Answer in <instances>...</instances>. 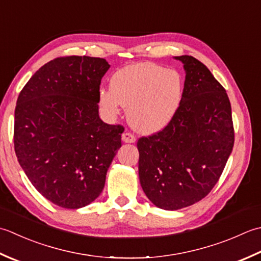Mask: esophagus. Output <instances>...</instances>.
<instances>
[{
	"label": "esophagus",
	"instance_id": "esophagus-1",
	"mask_svg": "<svg viewBox=\"0 0 261 261\" xmlns=\"http://www.w3.org/2000/svg\"><path fill=\"white\" fill-rule=\"evenodd\" d=\"M121 140H123L124 143H135L136 138L134 135H132L130 133H124L123 136H121Z\"/></svg>",
	"mask_w": 261,
	"mask_h": 261
}]
</instances>
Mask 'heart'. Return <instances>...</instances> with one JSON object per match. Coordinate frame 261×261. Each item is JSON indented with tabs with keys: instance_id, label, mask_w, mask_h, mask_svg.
Returning <instances> with one entry per match:
<instances>
[{
	"instance_id": "b5f03b06",
	"label": "heart",
	"mask_w": 261,
	"mask_h": 261,
	"mask_svg": "<svg viewBox=\"0 0 261 261\" xmlns=\"http://www.w3.org/2000/svg\"><path fill=\"white\" fill-rule=\"evenodd\" d=\"M184 82L180 73L154 63H137L114 73L110 90L99 92V102L116 115L127 108V118L134 128L152 134L164 128L181 102Z\"/></svg>"
}]
</instances>
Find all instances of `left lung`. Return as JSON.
<instances>
[{"instance_id": "left-lung-1", "label": "left lung", "mask_w": 261, "mask_h": 261, "mask_svg": "<svg viewBox=\"0 0 261 261\" xmlns=\"http://www.w3.org/2000/svg\"><path fill=\"white\" fill-rule=\"evenodd\" d=\"M186 72L181 102L164 128L137 142L138 177L159 208L175 211L210 194L234 144L225 89L203 63L175 56Z\"/></svg>"}]
</instances>
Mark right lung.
<instances>
[{
  "label": "right lung",
  "instance_id": "right-lung-1",
  "mask_svg": "<svg viewBox=\"0 0 261 261\" xmlns=\"http://www.w3.org/2000/svg\"><path fill=\"white\" fill-rule=\"evenodd\" d=\"M105 58L58 57L27 82L14 111V150L34 187L57 206L77 210L99 197L121 146L124 127L99 117Z\"/></svg>",
  "mask_w": 261,
  "mask_h": 261
}]
</instances>
